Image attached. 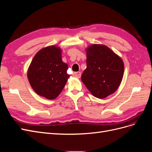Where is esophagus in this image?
I'll use <instances>...</instances> for the list:
<instances>
[{"instance_id":"34e87169","label":"esophagus","mask_w":152,"mask_h":152,"mask_svg":"<svg viewBox=\"0 0 152 152\" xmlns=\"http://www.w3.org/2000/svg\"><path fill=\"white\" fill-rule=\"evenodd\" d=\"M73 75L75 77H77V78H80V76H81V73L80 72H74L73 73Z\"/></svg>"}]
</instances>
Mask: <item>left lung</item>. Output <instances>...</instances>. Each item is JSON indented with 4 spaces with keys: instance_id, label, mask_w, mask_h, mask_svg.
Returning <instances> with one entry per match:
<instances>
[{
    "instance_id": "left-lung-1",
    "label": "left lung",
    "mask_w": 152,
    "mask_h": 152,
    "mask_svg": "<svg viewBox=\"0 0 152 152\" xmlns=\"http://www.w3.org/2000/svg\"><path fill=\"white\" fill-rule=\"evenodd\" d=\"M87 67L81 80L94 97L103 99L120 86L124 72L122 59L104 45L92 44L86 49Z\"/></svg>"
}]
</instances>
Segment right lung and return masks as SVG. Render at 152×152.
I'll return each instance as SVG.
<instances>
[{
    "mask_svg": "<svg viewBox=\"0 0 152 152\" xmlns=\"http://www.w3.org/2000/svg\"><path fill=\"white\" fill-rule=\"evenodd\" d=\"M68 66L63 62L61 49L50 45L40 49L30 63L27 77L32 89L37 94L54 99L61 93L70 77Z\"/></svg>",
    "mask_w": 152,
    "mask_h": 152,
    "instance_id": "right-lung-1",
    "label": "right lung"
}]
</instances>
